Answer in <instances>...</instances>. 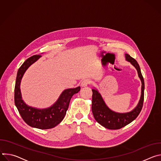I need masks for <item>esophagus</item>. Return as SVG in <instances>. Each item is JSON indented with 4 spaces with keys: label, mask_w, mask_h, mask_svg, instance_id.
Here are the masks:
<instances>
[{
    "label": "esophagus",
    "mask_w": 161,
    "mask_h": 161,
    "mask_svg": "<svg viewBox=\"0 0 161 161\" xmlns=\"http://www.w3.org/2000/svg\"><path fill=\"white\" fill-rule=\"evenodd\" d=\"M90 83V80L89 79H84L82 80L81 83V86H86L89 83Z\"/></svg>",
    "instance_id": "1"
}]
</instances>
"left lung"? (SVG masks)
Masks as SVG:
<instances>
[{"instance_id": "obj_1", "label": "left lung", "mask_w": 161, "mask_h": 161, "mask_svg": "<svg viewBox=\"0 0 161 161\" xmlns=\"http://www.w3.org/2000/svg\"><path fill=\"white\" fill-rule=\"evenodd\" d=\"M125 60L129 62L137 70V75L142 81V92L140 101L137 106L130 111L127 113L115 112L106 105L102 96L96 88L92 90V111L96 120L101 125L108 129H119L125 127L136 119L140 114L144 101L145 83L140 65L137 61L129 54H125Z\"/></svg>"}]
</instances>
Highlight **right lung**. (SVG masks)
Returning a JSON list of instances; mask_svg holds the SVG:
<instances>
[{"instance_id":"add662e5","label":"right lung","mask_w":161,"mask_h":161,"mask_svg":"<svg viewBox=\"0 0 161 161\" xmlns=\"http://www.w3.org/2000/svg\"><path fill=\"white\" fill-rule=\"evenodd\" d=\"M41 57L32 56L19 68L14 87V103L21 118L27 124L39 129H48L55 127L62 121L72 96L80 90V86L64 90L57 101L49 108L39 109L27 105L22 99L21 81L27 69Z\"/></svg>"}]
</instances>
